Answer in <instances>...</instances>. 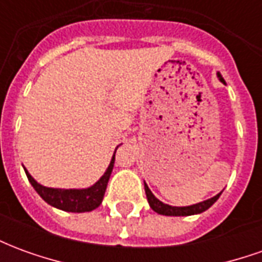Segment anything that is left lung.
<instances>
[{"label":"left lung","mask_w":262,"mask_h":262,"mask_svg":"<svg viewBox=\"0 0 262 262\" xmlns=\"http://www.w3.org/2000/svg\"><path fill=\"white\" fill-rule=\"evenodd\" d=\"M217 78H219L223 84H226L220 73H217ZM144 191H146V196H147L150 208L153 209L156 213L164 214V216H192V214L202 213L205 210H208V209L219 199L220 193H222L220 192L217 193V195H214L213 198H209L206 201L195 203V205H189V206H171V205H167V203L161 202L160 199H157V198L154 196L153 192L150 191V188L147 187L146 182H144Z\"/></svg>","instance_id":"1"}]
</instances>
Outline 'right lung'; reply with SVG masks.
<instances>
[{
    "mask_svg": "<svg viewBox=\"0 0 262 262\" xmlns=\"http://www.w3.org/2000/svg\"><path fill=\"white\" fill-rule=\"evenodd\" d=\"M116 148H115V153H116ZM115 153L112 156V159H111L108 168L103 172V176L94 185L88 188H69V189H66V188L45 187L42 184H39L28 172L25 167H24V170H25L26 177L32 184V187L35 188V191L39 193V196L42 198L45 202H48L50 206L60 209V210H64V212L84 213V212H91L94 209H97L102 203L109 177H111L112 170H114Z\"/></svg>",
    "mask_w": 262,
    "mask_h": 262,
    "instance_id": "obj_1",
    "label": "right lung"
}]
</instances>
